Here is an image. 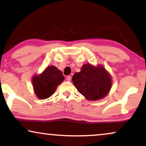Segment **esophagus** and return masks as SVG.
I'll use <instances>...</instances> for the list:
<instances>
[{
    "label": "esophagus",
    "instance_id": "esophagus-1",
    "mask_svg": "<svg viewBox=\"0 0 146 146\" xmlns=\"http://www.w3.org/2000/svg\"><path fill=\"white\" fill-rule=\"evenodd\" d=\"M66 80L68 81H70L72 80V76H66Z\"/></svg>",
    "mask_w": 146,
    "mask_h": 146
}]
</instances>
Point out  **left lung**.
<instances>
[{
    "label": "left lung",
    "mask_w": 146,
    "mask_h": 146,
    "mask_svg": "<svg viewBox=\"0 0 146 146\" xmlns=\"http://www.w3.org/2000/svg\"><path fill=\"white\" fill-rule=\"evenodd\" d=\"M72 82L78 91L89 100L103 98L111 86V78L104 68L90 64L83 65L80 72L75 73Z\"/></svg>",
    "instance_id": "1"
}]
</instances>
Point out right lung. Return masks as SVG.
Listing matches in <instances>:
<instances>
[{
	"instance_id": "obj_1",
	"label": "right lung",
	"mask_w": 146,
	"mask_h": 146,
	"mask_svg": "<svg viewBox=\"0 0 146 146\" xmlns=\"http://www.w3.org/2000/svg\"><path fill=\"white\" fill-rule=\"evenodd\" d=\"M64 79L62 72L55 66L47 67L40 75L33 77V83L36 95L42 100L50 97Z\"/></svg>"
}]
</instances>
